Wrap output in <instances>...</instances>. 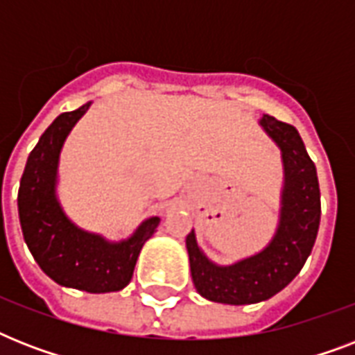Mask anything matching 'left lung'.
<instances>
[{
    "label": "left lung",
    "instance_id": "1",
    "mask_svg": "<svg viewBox=\"0 0 355 355\" xmlns=\"http://www.w3.org/2000/svg\"><path fill=\"white\" fill-rule=\"evenodd\" d=\"M259 123L278 144L284 158L280 225L265 250L228 267L211 263L197 247L195 234H188L186 247L195 289L211 302L241 306L275 297L300 272L319 232V178L300 134L272 116H263Z\"/></svg>",
    "mask_w": 355,
    "mask_h": 355
}]
</instances>
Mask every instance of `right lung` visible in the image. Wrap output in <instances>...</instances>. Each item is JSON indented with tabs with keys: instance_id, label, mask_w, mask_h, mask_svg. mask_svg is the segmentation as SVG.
<instances>
[{
	"instance_id": "1",
	"label": "right lung",
	"mask_w": 355,
	"mask_h": 355,
	"mask_svg": "<svg viewBox=\"0 0 355 355\" xmlns=\"http://www.w3.org/2000/svg\"><path fill=\"white\" fill-rule=\"evenodd\" d=\"M88 107L90 103L60 114L31 150L19 182L18 214L25 243L51 280L86 293H110L130 282L139 250L156 232L160 219H147L127 241L108 243L79 230L64 216L55 197L58 153Z\"/></svg>"
}]
</instances>
